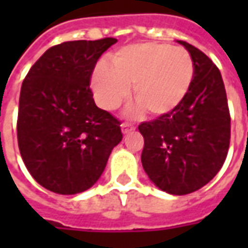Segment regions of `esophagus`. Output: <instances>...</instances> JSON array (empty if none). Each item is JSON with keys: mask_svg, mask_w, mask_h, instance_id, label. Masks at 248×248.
Instances as JSON below:
<instances>
[{"mask_svg": "<svg viewBox=\"0 0 248 248\" xmlns=\"http://www.w3.org/2000/svg\"><path fill=\"white\" fill-rule=\"evenodd\" d=\"M121 130H122V133H124V134H129L130 131H133V130H134V127L127 124H121Z\"/></svg>", "mask_w": 248, "mask_h": 248, "instance_id": "1", "label": "esophagus"}]
</instances>
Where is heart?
<instances>
[{
	"label": "heart",
	"mask_w": 248,
	"mask_h": 248,
	"mask_svg": "<svg viewBox=\"0 0 248 248\" xmlns=\"http://www.w3.org/2000/svg\"><path fill=\"white\" fill-rule=\"evenodd\" d=\"M194 62L186 50L166 44L140 42L121 47L108 57V65L93 71L90 86L97 103L115 110L130 95L137 103L126 114L138 118L149 111L165 117L175 111L191 89Z\"/></svg>",
	"instance_id": "heart-1"
}]
</instances>
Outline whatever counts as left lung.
I'll use <instances>...</instances> for the list:
<instances>
[{"instance_id": "obj_1", "label": "left lung", "mask_w": 248, "mask_h": 248, "mask_svg": "<svg viewBox=\"0 0 248 248\" xmlns=\"http://www.w3.org/2000/svg\"><path fill=\"white\" fill-rule=\"evenodd\" d=\"M194 62V81L182 105L169 115L138 126L145 146L143 170L162 191L199 190L223 166L230 145V113L218 67L204 53L181 41Z\"/></svg>"}]
</instances>
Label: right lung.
Segmentation results:
<instances>
[{"label": "right lung", "instance_id": "right-lung-1", "mask_svg": "<svg viewBox=\"0 0 248 248\" xmlns=\"http://www.w3.org/2000/svg\"><path fill=\"white\" fill-rule=\"evenodd\" d=\"M115 38L69 41L47 49L25 77L17 137L31 177L49 191L74 195L102 175L122 140L119 121L97 108L90 77Z\"/></svg>", "mask_w": 248, "mask_h": 248}]
</instances>
